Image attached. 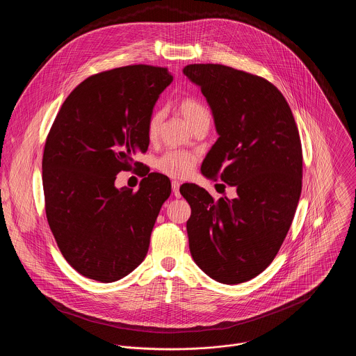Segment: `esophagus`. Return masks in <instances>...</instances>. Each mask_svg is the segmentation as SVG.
<instances>
[{
	"label": "esophagus",
	"instance_id": "esophagus-1",
	"mask_svg": "<svg viewBox=\"0 0 356 356\" xmlns=\"http://www.w3.org/2000/svg\"><path fill=\"white\" fill-rule=\"evenodd\" d=\"M171 186H172V193L175 195V197H181V193H179V186L181 184L178 181H172L171 182Z\"/></svg>",
	"mask_w": 356,
	"mask_h": 356
}]
</instances>
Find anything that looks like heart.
I'll use <instances>...</instances> for the list:
<instances>
[{
  "label": "heart",
  "mask_w": 356,
  "mask_h": 356,
  "mask_svg": "<svg viewBox=\"0 0 356 356\" xmlns=\"http://www.w3.org/2000/svg\"><path fill=\"white\" fill-rule=\"evenodd\" d=\"M178 111L182 113L185 120L191 124V127H196L202 122H209V111L203 102H199L195 97H182L178 102ZM163 120V113L160 111L153 112L148 120V137L149 140H154L159 127ZM197 164V156L195 153L185 152V151H168L161 157L157 159L156 167L160 172L174 177V178H185L192 174L195 165Z\"/></svg>",
  "instance_id": "heart-1"
}]
</instances>
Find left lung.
I'll return each mask as SVG.
<instances>
[{
    "mask_svg": "<svg viewBox=\"0 0 356 356\" xmlns=\"http://www.w3.org/2000/svg\"><path fill=\"white\" fill-rule=\"evenodd\" d=\"M184 74L209 104L219 134L202 172L237 191L218 202L195 184L181 195L193 260L212 280L241 284L274 260L302 193L299 130L282 93L267 79L222 64H189Z\"/></svg>",
    "mask_w": 356,
    "mask_h": 356,
    "instance_id": "1",
    "label": "left lung"
}]
</instances>
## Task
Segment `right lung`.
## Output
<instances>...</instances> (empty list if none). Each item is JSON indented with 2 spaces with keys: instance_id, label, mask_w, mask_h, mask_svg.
<instances>
[{
  "instance_id": "right-lung-1",
  "label": "right lung",
  "mask_w": 356,
  "mask_h": 356,
  "mask_svg": "<svg viewBox=\"0 0 356 356\" xmlns=\"http://www.w3.org/2000/svg\"><path fill=\"white\" fill-rule=\"evenodd\" d=\"M172 82L167 68L126 65L95 74L63 102L42 157L45 211L64 259L79 274L113 282L141 264L170 179L159 172L140 189H116V174L138 170L148 120ZM149 172V171H148Z\"/></svg>"
}]
</instances>
